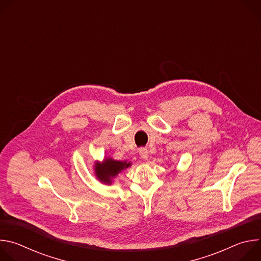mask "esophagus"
<instances>
[{
    "label": "esophagus",
    "instance_id": "34e87169",
    "mask_svg": "<svg viewBox=\"0 0 261 261\" xmlns=\"http://www.w3.org/2000/svg\"><path fill=\"white\" fill-rule=\"evenodd\" d=\"M139 155H140V157H141L142 159L146 160V159L148 158V152H147L146 148H144V147L139 148Z\"/></svg>",
    "mask_w": 261,
    "mask_h": 261
}]
</instances>
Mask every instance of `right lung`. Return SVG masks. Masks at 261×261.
Instances as JSON below:
<instances>
[{"label":"right lung","instance_id":"add662e5","mask_svg":"<svg viewBox=\"0 0 261 261\" xmlns=\"http://www.w3.org/2000/svg\"><path fill=\"white\" fill-rule=\"evenodd\" d=\"M131 166L130 162L117 161L113 158H106L102 163H95V174L97 178L104 184L110 185L121 171Z\"/></svg>","mask_w":261,"mask_h":261}]
</instances>
